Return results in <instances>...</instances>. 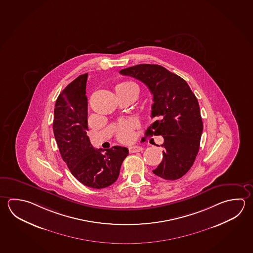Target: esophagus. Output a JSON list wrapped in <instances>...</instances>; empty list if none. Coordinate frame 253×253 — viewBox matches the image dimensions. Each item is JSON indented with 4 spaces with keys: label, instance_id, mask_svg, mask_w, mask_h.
Here are the masks:
<instances>
[{
    "label": "esophagus",
    "instance_id": "1",
    "mask_svg": "<svg viewBox=\"0 0 253 253\" xmlns=\"http://www.w3.org/2000/svg\"><path fill=\"white\" fill-rule=\"evenodd\" d=\"M143 148L142 146H139V145H134L132 147L129 148V152L130 153H133V152H139L143 151Z\"/></svg>",
    "mask_w": 253,
    "mask_h": 253
}]
</instances>
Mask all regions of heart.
Returning a JSON list of instances; mask_svg holds the SVG:
<instances>
[{"mask_svg": "<svg viewBox=\"0 0 253 253\" xmlns=\"http://www.w3.org/2000/svg\"><path fill=\"white\" fill-rule=\"evenodd\" d=\"M122 84H133L124 83ZM137 126V121L134 119L121 120L117 127V138L122 143H128L133 138V130Z\"/></svg>", "mask_w": 253, "mask_h": 253, "instance_id": "b5f03b06", "label": "heart"}]
</instances>
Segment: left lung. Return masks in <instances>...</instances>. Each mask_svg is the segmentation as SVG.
<instances>
[{"label": "left lung", "mask_w": 253, "mask_h": 253, "mask_svg": "<svg viewBox=\"0 0 253 253\" xmlns=\"http://www.w3.org/2000/svg\"><path fill=\"white\" fill-rule=\"evenodd\" d=\"M120 73L142 81L153 95L152 118L145 135H162L163 160L152 172L166 180L185 175L197 156L202 137V116L197 98L179 76L156 64H139Z\"/></svg>", "instance_id": "left-lung-1"}]
</instances>
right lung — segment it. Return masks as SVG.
<instances>
[{"instance_id":"obj_1","label":"right lung","mask_w":253,"mask_h":253,"mask_svg":"<svg viewBox=\"0 0 253 253\" xmlns=\"http://www.w3.org/2000/svg\"><path fill=\"white\" fill-rule=\"evenodd\" d=\"M87 76L80 75L60 92L54 108L53 133L61 158L71 174L88 187L105 188L118 179L128 149L92 147L86 134Z\"/></svg>"}]
</instances>
